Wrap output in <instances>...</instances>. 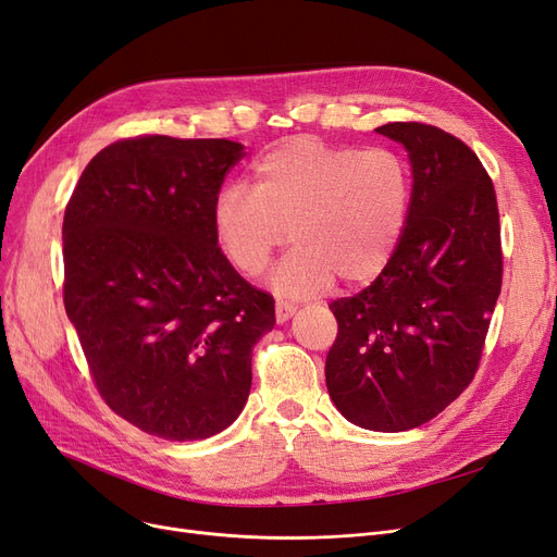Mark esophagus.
Here are the masks:
<instances>
[{"instance_id":"1","label":"esophagus","mask_w":557,"mask_h":557,"mask_svg":"<svg viewBox=\"0 0 557 557\" xmlns=\"http://www.w3.org/2000/svg\"><path fill=\"white\" fill-rule=\"evenodd\" d=\"M297 311V306L293 301H283V299H276V320L278 322H285L290 320Z\"/></svg>"}]
</instances>
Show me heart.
I'll return each instance as SVG.
<instances>
[{
    "mask_svg": "<svg viewBox=\"0 0 557 557\" xmlns=\"http://www.w3.org/2000/svg\"><path fill=\"white\" fill-rule=\"evenodd\" d=\"M256 190L225 184L214 198V235L227 262L260 274L293 239L272 274L281 295H318L341 276L357 285L392 260L410 212V170L389 147L357 149L313 136L287 138L253 165Z\"/></svg>",
    "mask_w": 557,
    "mask_h": 557,
    "instance_id": "1",
    "label": "heart"
}]
</instances>
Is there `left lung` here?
I'll return each instance as SVG.
<instances>
[{"mask_svg": "<svg viewBox=\"0 0 557 557\" xmlns=\"http://www.w3.org/2000/svg\"><path fill=\"white\" fill-rule=\"evenodd\" d=\"M408 149L412 196L392 260L338 322L324 377L336 408L371 431H408L472 382L503 287L500 212L474 151L424 122L375 128Z\"/></svg>", "mask_w": 557, "mask_h": 557, "instance_id": "1", "label": "left lung"}]
</instances>
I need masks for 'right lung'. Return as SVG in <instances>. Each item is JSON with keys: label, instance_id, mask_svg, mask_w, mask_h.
<instances>
[{"label": "right lung", "instance_id": "add662e5", "mask_svg": "<svg viewBox=\"0 0 557 557\" xmlns=\"http://www.w3.org/2000/svg\"><path fill=\"white\" fill-rule=\"evenodd\" d=\"M244 157L225 138L136 136L96 154L64 212V306L108 408L163 440L227 429L274 297L223 256L212 207Z\"/></svg>", "mask_w": 557, "mask_h": 557}]
</instances>
